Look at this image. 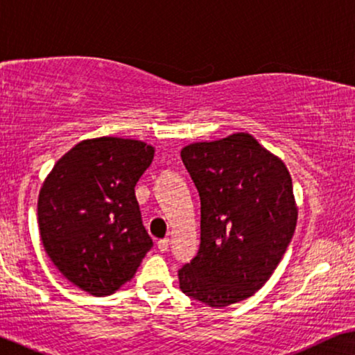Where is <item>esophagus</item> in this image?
I'll return each mask as SVG.
<instances>
[{"mask_svg": "<svg viewBox=\"0 0 355 355\" xmlns=\"http://www.w3.org/2000/svg\"><path fill=\"white\" fill-rule=\"evenodd\" d=\"M168 247H170V239H164V240H159V242H157V248L162 253L167 252Z\"/></svg>", "mask_w": 355, "mask_h": 355, "instance_id": "obj_1", "label": "esophagus"}]
</instances>
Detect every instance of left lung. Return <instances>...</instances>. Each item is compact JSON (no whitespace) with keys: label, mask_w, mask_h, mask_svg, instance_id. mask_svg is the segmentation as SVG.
Masks as SVG:
<instances>
[{"label":"left lung","mask_w":355,"mask_h":355,"mask_svg":"<svg viewBox=\"0 0 355 355\" xmlns=\"http://www.w3.org/2000/svg\"><path fill=\"white\" fill-rule=\"evenodd\" d=\"M182 160L201 200L198 254L180 289L220 309L261 289L294 237L299 207L286 164L252 135L191 143Z\"/></svg>","instance_id":"obj_1"}]
</instances>
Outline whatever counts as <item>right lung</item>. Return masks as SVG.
Segmentation results:
<instances>
[{"label":"right lung","instance_id":"1","mask_svg":"<svg viewBox=\"0 0 355 355\" xmlns=\"http://www.w3.org/2000/svg\"><path fill=\"white\" fill-rule=\"evenodd\" d=\"M154 153L138 139H84L55 164L40 188L37 214L45 253L87 294L116 292L153 247L135 187Z\"/></svg>","mask_w":355,"mask_h":355}]
</instances>
